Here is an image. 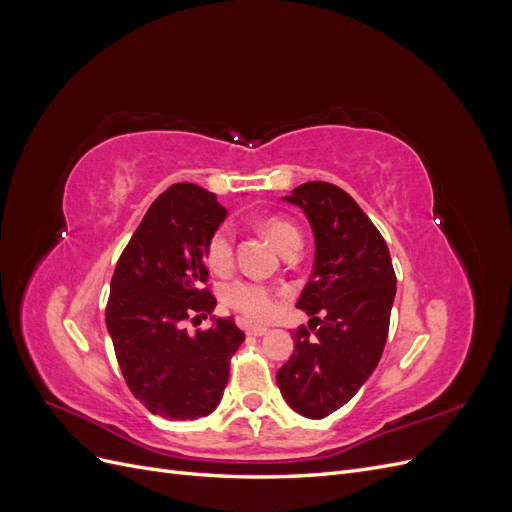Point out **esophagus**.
<instances>
[{
  "label": "esophagus",
  "instance_id": "esophagus-1",
  "mask_svg": "<svg viewBox=\"0 0 512 512\" xmlns=\"http://www.w3.org/2000/svg\"><path fill=\"white\" fill-rule=\"evenodd\" d=\"M245 333L252 335V337H260V335H267V329L265 327H256V324H247Z\"/></svg>",
  "mask_w": 512,
  "mask_h": 512
}]
</instances>
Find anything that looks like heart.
Segmentation results:
<instances>
[{
	"label": "heart",
	"instance_id": "obj_1",
	"mask_svg": "<svg viewBox=\"0 0 512 512\" xmlns=\"http://www.w3.org/2000/svg\"><path fill=\"white\" fill-rule=\"evenodd\" d=\"M260 226L267 232V237L280 247L282 254L294 245H301V235L297 226L284 218L269 215V218L260 222ZM205 260L207 267L215 273H224L232 267V260H235V232H232L228 224H222L211 232V237L205 245ZM222 297L228 307L254 322L269 320L277 307V292L265 284L250 280H237L228 284L222 292Z\"/></svg>",
	"mask_w": 512,
	"mask_h": 512
}]
</instances>
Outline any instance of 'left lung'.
<instances>
[{"label": "left lung", "instance_id": "8db88e82", "mask_svg": "<svg viewBox=\"0 0 512 512\" xmlns=\"http://www.w3.org/2000/svg\"><path fill=\"white\" fill-rule=\"evenodd\" d=\"M286 200L312 224L316 260L297 301L312 318L309 327L294 331V352L277 371V386L294 412L324 418L374 374L389 335L397 277L378 228L342 188L307 181Z\"/></svg>", "mask_w": 512, "mask_h": 512}]
</instances>
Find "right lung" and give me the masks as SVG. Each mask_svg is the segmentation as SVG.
<instances>
[{
    "label": "right lung",
    "mask_w": 512,
    "mask_h": 512,
    "mask_svg": "<svg viewBox=\"0 0 512 512\" xmlns=\"http://www.w3.org/2000/svg\"><path fill=\"white\" fill-rule=\"evenodd\" d=\"M226 209L194 183L162 192L121 252L106 303V329L128 389L168 421H194L222 401L230 359L245 333L213 318L190 335L185 320L207 318L215 297L207 284L205 245Z\"/></svg>",
    "instance_id": "1"
}]
</instances>
